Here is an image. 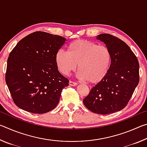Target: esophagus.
<instances>
[{"label":"esophagus","mask_w":147,"mask_h":147,"mask_svg":"<svg viewBox=\"0 0 147 147\" xmlns=\"http://www.w3.org/2000/svg\"><path fill=\"white\" fill-rule=\"evenodd\" d=\"M69 85L71 86H75L77 85V83L70 80V81H69Z\"/></svg>","instance_id":"1"}]
</instances>
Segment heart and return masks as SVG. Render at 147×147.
I'll use <instances>...</instances> for the list:
<instances>
[{"label":"heart","mask_w":147,"mask_h":147,"mask_svg":"<svg viewBox=\"0 0 147 147\" xmlns=\"http://www.w3.org/2000/svg\"><path fill=\"white\" fill-rule=\"evenodd\" d=\"M57 67L67 75L78 65L80 78L89 83L98 84L106 78L111 63V54L108 47L98 45L86 39H78L69 46V53L59 50L56 54Z\"/></svg>","instance_id":"obj_1"}]
</instances>
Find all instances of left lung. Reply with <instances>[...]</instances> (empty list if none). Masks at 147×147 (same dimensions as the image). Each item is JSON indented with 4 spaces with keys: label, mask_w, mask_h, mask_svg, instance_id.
<instances>
[{
    "label": "left lung",
    "mask_w": 147,
    "mask_h": 147,
    "mask_svg": "<svg viewBox=\"0 0 147 147\" xmlns=\"http://www.w3.org/2000/svg\"><path fill=\"white\" fill-rule=\"evenodd\" d=\"M97 39L103 41L111 54L108 75L89 91L83 102L89 110L98 114L120 111L127 106L139 81V64L125 42L109 34Z\"/></svg>",
    "instance_id": "left-lung-1"
}]
</instances>
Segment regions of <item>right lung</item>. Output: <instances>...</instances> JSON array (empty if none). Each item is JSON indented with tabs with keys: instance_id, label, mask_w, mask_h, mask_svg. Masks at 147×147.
Instances as JSON below:
<instances>
[{
	"instance_id": "right-lung-1",
	"label": "right lung",
	"mask_w": 147,
	"mask_h": 147,
	"mask_svg": "<svg viewBox=\"0 0 147 147\" xmlns=\"http://www.w3.org/2000/svg\"><path fill=\"white\" fill-rule=\"evenodd\" d=\"M66 39L35 32L18 42L9 54L5 79L17 106L33 113L53 110L69 80L59 73L56 54Z\"/></svg>"
}]
</instances>
